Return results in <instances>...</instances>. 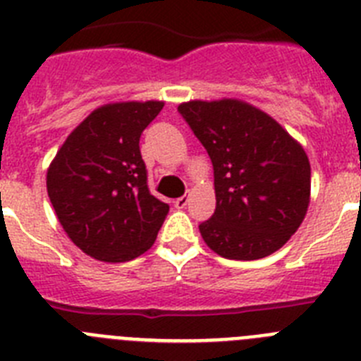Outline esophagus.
<instances>
[{"label": "esophagus", "mask_w": 361, "mask_h": 361, "mask_svg": "<svg viewBox=\"0 0 361 361\" xmlns=\"http://www.w3.org/2000/svg\"><path fill=\"white\" fill-rule=\"evenodd\" d=\"M190 202V197L188 195H183V197H178L177 200H175V208L177 209H183V208H186V204Z\"/></svg>", "instance_id": "esophagus-1"}]
</instances>
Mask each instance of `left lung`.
Segmentation results:
<instances>
[{"instance_id": "8db88e82", "label": "left lung", "mask_w": 361, "mask_h": 361, "mask_svg": "<svg viewBox=\"0 0 361 361\" xmlns=\"http://www.w3.org/2000/svg\"><path fill=\"white\" fill-rule=\"evenodd\" d=\"M177 110L213 164L216 208L199 226L204 242L229 260L275 253L307 213L304 148L273 117L237 99L190 101Z\"/></svg>"}]
</instances>
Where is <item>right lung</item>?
I'll return each instance as SVG.
<instances>
[{
    "label": "right lung",
    "mask_w": 361,
    "mask_h": 361,
    "mask_svg": "<svg viewBox=\"0 0 361 361\" xmlns=\"http://www.w3.org/2000/svg\"><path fill=\"white\" fill-rule=\"evenodd\" d=\"M164 103H111L66 137L47 190L70 240L103 262H128L153 245L170 206L148 190L141 133Z\"/></svg>",
    "instance_id": "1"
}]
</instances>
